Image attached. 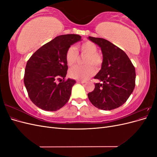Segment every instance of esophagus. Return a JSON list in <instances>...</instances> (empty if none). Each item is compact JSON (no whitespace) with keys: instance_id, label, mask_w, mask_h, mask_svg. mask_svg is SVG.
I'll return each instance as SVG.
<instances>
[{"instance_id":"34e87169","label":"esophagus","mask_w":157,"mask_h":157,"mask_svg":"<svg viewBox=\"0 0 157 157\" xmlns=\"http://www.w3.org/2000/svg\"><path fill=\"white\" fill-rule=\"evenodd\" d=\"M77 82L78 83H80V84H84L85 83V81H80V80H77Z\"/></svg>"}]
</instances>
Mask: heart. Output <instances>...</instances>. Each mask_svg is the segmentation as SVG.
Segmentation results:
<instances>
[{
	"instance_id": "heart-1",
	"label": "heart",
	"mask_w": 157,
	"mask_h": 157,
	"mask_svg": "<svg viewBox=\"0 0 157 157\" xmlns=\"http://www.w3.org/2000/svg\"><path fill=\"white\" fill-rule=\"evenodd\" d=\"M78 52L82 56H86L83 63L85 65L75 66L69 71L70 77L78 80H85L95 73V69L99 68L103 63V57L98 53V46L93 42L86 40L77 46L76 48L71 46L66 51L65 61L67 65L72 67L78 59Z\"/></svg>"
}]
</instances>
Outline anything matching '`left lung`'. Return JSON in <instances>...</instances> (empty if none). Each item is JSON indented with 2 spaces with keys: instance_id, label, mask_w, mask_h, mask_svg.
Listing matches in <instances>:
<instances>
[{
  "instance_id": "8db88e82",
  "label": "left lung",
  "mask_w": 157,
  "mask_h": 157,
  "mask_svg": "<svg viewBox=\"0 0 157 157\" xmlns=\"http://www.w3.org/2000/svg\"><path fill=\"white\" fill-rule=\"evenodd\" d=\"M101 48V69L95 79L94 90L88 94L93 105L102 110H112L122 105L130 97L136 85L135 67L125 52L107 40L88 36Z\"/></svg>"
}]
</instances>
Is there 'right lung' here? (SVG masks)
<instances>
[{
    "mask_svg": "<svg viewBox=\"0 0 157 157\" xmlns=\"http://www.w3.org/2000/svg\"><path fill=\"white\" fill-rule=\"evenodd\" d=\"M80 39L81 36L74 34L56 36L27 61L23 78L25 86L31 101L42 110L56 111L69 101L76 81L65 78L68 69L65 53L71 45Z\"/></svg>",
    "mask_w": 157,
    "mask_h": 157,
    "instance_id": "obj_1",
    "label": "right lung"
}]
</instances>
